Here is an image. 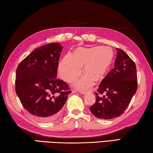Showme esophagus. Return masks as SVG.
Segmentation results:
<instances>
[{"mask_svg": "<svg viewBox=\"0 0 153 153\" xmlns=\"http://www.w3.org/2000/svg\"><path fill=\"white\" fill-rule=\"evenodd\" d=\"M76 90H72V93H76ZM80 93H81V94H86V92H85V91H81V92H80Z\"/></svg>", "mask_w": 153, "mask_h": 153, "instance_id": "1", "label": "esophagus"}]
</instances>
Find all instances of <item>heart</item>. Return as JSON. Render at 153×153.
<instances>
[{"instance_id": "b5f03b06", "label": "heart", "mask_w": 153, "mask_h": 153, "mask_svg": "<svg viewBox=\"0 0 153 153\" xmlns=\"http://www.w3.org/2000/svg\"><path fill=\"white\" fill-rule=\"evenodd\" d=\"M113 58V52L109 47H80L75 51L74 55L68 53L61 59L59 73L65 81L72 82L81 74L84 64L86 74L76 82V86L79 89H86L92 86L94 80L98 81L104 77Z\"/></svg>"}]
</instances>
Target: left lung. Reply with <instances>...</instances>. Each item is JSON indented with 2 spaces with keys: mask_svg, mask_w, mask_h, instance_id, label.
<instances>
[{
  "mask_svg": "<svg viewBox=\"0 0 153 153\" xmlns=\"http://www.w3.org/2000/svg\"><path fill=\"white\" fill-rule=\"evenodd\" d=\"M117 50L115 67L100 82L96 102L90 107L93 115L103 120L122 115L137 90L135 63L123 50Z\"/></svg>",
  "mask_w": 153,
  "mask_h": 153,
  "instance_id": "8db88e82",
  "label": "left lung"
}]
</instances>
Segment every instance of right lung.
Returning <instances> with one entry per match:
<instances>
[{
	"mask_svg": "<svg viewBox=\"0 0 153 153\" xmlns=\"http://www.w3.org/2000/svg\"><path fill=\"white\" fill-rule=\"evenodd\" d=\"M63 46L50 43L35 49L18 65L15 92L23 107L38 120L57 118L71 91L56 78Z\"/></svg>",
	"mask_w": 153,
	"mask_h": 153,
	"instance_id": "1",
	"label": "right lung"
}]
</instances>
